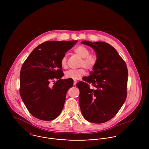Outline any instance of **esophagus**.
Here are the masks:
<instances>
[{"mask_svg":"<svg viewBox=\"0 0 149 149\" xmlns=\"http://www.w3.org/2000/svg\"><path fill=\"white\" fill-rule=\"evenodd\" d=\"M77 80H73V85H75L76 84V83H77Z\"/></svg>","mask_w":149,"mask_h":149,"instance_id":"1","label":"esophagus"}]
</instances>
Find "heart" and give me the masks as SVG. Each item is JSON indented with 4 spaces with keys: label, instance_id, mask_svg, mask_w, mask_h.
Here are the masks:
<instances>
[{
    "label": "heart",
    "instance_id": "b5f03b06",
    "mask_svg": "<svg viewBox=\"0 0 149 149\" xmlns=\"http://www.w3.org/2000/svg\"><path fill=\"white\" fill-rule=\"evenodd\" d=\"M74 52L83 58V60L81 62L80 66H84L77 69H70L66 71L65 73V77L67 79H70L73 80H77L80 79L85 74V68L88 70H92L96 66L97 58L96 55L93 54H90V50L88 48L84 46H79L76 47L74 50ZM60 64L61 66L66 69L68 67L67 57L66 55L61 58Z\"/></svg>",
    "mask_w": 149,
    "mask_h": 149
}]
</instances>
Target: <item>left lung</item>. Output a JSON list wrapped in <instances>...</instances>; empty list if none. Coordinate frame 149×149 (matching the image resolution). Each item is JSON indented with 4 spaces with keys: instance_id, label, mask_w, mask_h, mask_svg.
Wrapping results in <instances>:
<instances>
[{
    "instance_id": "left-lung-1",
    "label": "left lung",
    "mask_w": 149,
    "mask_h": 149,
    "mask_svg": "<svg viewBox=\"0 0 149 149\" xmlns=\"http://www.w3.org/2000/svg\"><path fill=\"white\" fill-rule=\"evenodd\" d=\"M81 43L94 49L97 62L91 75L76 84L80 90L79 105L87 121L103 123L113 118L126 101L127 65L115 49L107 43L83 41Z\"/></svg>"
}]
</instances>
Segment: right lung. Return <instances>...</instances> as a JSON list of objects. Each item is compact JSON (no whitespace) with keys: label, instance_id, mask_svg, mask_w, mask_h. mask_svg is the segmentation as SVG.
<instances>
[{"label":"right lung","instance_id":"obj_1","mask_svg":"<svg viewBox=\"0 0 149 149\" xmlns=\"http://www.w3.org/2000/svg\"><path fill=\"white\" fill-rule=\"evenodd\" d=\"M77 42H45L32 51L22 65L20 95L25 106L35 118L52 120L61 112L66 92L73 86V80L61 79L64 74L60 61Z\"/></svg>","mask_w":149,"mask_h":149}]
</instances>
